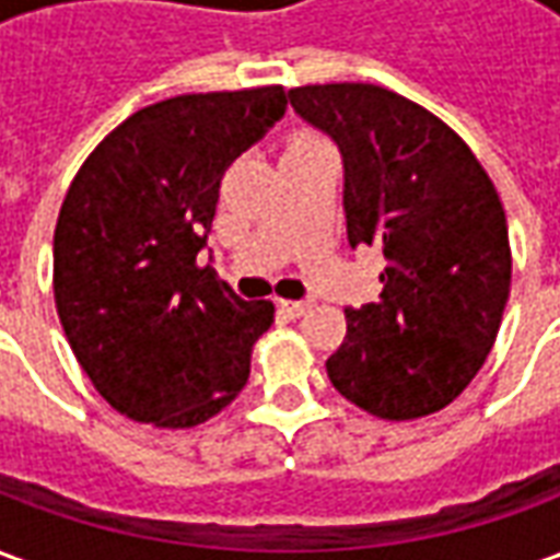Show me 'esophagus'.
Masks as SVG:
<instances>
[{"label":"esophagus","mask_w":560,"mask_h":560,"mask_svg":"<svg viewBox=\"0 0 560 560\" xmlns=\"http://www.w3.org/2000/svg\"><path fill=\"white\" fill-rule=\"evenodd\" d=\"M312 308V300H281V312L291 317H303Z\"/></svg>","instance_id":"1"}]
</instances>
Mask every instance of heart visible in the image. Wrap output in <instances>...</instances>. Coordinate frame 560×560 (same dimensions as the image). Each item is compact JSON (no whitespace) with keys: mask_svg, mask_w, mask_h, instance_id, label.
<instances>
[{"mask_svg":"<svg viewBox=\"0 0 560 560\" xmlns=\"http://www.w3.org/2000/svg\"><path fill=\"white\" fill-rule=\"evenodd\" d=\"M312 143H320V140H317V138H308V135H303V138L293 140L291 149H293V147H312Z\"/></svg>","mask_w":560,"mask_h":560,"instance_id":"b5f03b06","label":"heart"}]
</instances>
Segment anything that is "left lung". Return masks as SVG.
Returning a JSON list of instances; mask_svg holds the SVG:
<instances>
[{
	"instance_id": "1",
	"label": "left lung",
	"mask_w": 560,
	"mask_h": 560,
	"mask_svg": "<svg viewBox=\"0 0 560 560\" xmlns=\"http://www.w3.org/2000/svg\"><path fill=\"white\" fill-rule=\"evenodd\" d=\"M288 98L339 147L351 248L381 245L387 257L377 303L345 308L329 381L381 420L441 411L486 363L510 296L492 179L453 128L384 86H296Z\"/></svg>"
}]
</instances>
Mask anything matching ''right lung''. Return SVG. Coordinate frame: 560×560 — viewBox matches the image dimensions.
Wrapping results in <instances>:
<instances>
[{
    "label": "right lung",
    "instance_id": "1",
    "mask_svg": "<svg viewBox=\"0 0 560 560\" xmlns=\"http://www.w3.org/2000/svg\"><path fill=\"white\" fill-rule=\"evenodd\" d=\"M284 90L176 95L95 147L54 233L56 312L95 389L138 422L188 429L236 399L272 324L200 264L221 176L284 116Z\"/></svg>",
    "mask_w": 560,
    "mask_h": 560
}]
</instances>
